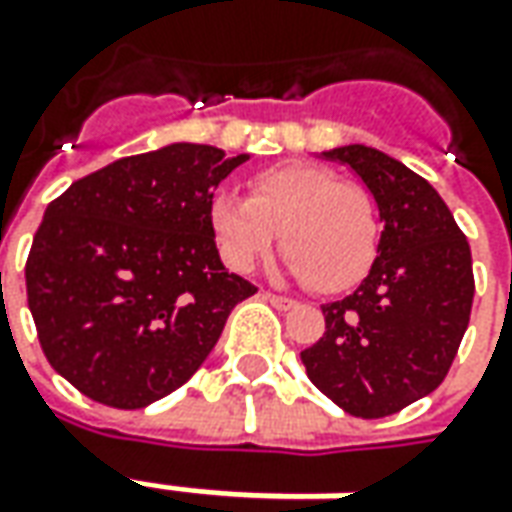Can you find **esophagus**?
Wrapping results in <instances>:
<instances>
[{
  "label": "esophagus",
  "mask_w": 512,
  "mask_h": 512,
  "mask_svg": "<svg viewBox=\"0 0 512 512\" xmlns=\"http://www.w3.org/2000/svg\"><path fill=\"white\" fill-rule=\"evenodd\" d=\"M260 297H263L266 302H271L274 308H280V311H288V308H294V305H297L294 300H288V297H280V294H271V291H263Z\"/></svg>",
  "instance_id": "1"
}]
</instances>
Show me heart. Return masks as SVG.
<instances>
[{"instance_id":"obj_1","label":"heart","mask_w":512,"mask_h":512,"mask_svg":"<svg viewBox=\"0 0 512 512\" xmlns=\"http://www.w3.org/2000/svg\"><path fill=\"white\" fill-rule=\"evenodd\" d=\"M207 218L218 255L232 271L255 269L280 232L283 269L325 294L353 288L378 252L373 196L314 162L257 170L249 198L221 190L210 198Z\"/></svg>"}]
</instances>
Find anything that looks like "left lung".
<instances>
[{
	"label": "left lung",
	"instance_id": "1",
	"mask_svg": "<svg viewBox=\"0 0 512 512\" xmlns=\"http://www.w3.org/2000/svg\"><path fill=\"white\" fill-rule=\"evenodd\" d=\"M322 156L373 193L384 232L356 291L322 305L325 333L302 364L347 415H395L440 387L457 356L474 302L471 246L440 193L403 162L367 145Z\"/></svg>",
	"mask_w": 512,
	"mask_h": 512
}]
</instances>
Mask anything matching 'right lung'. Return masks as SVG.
Returning <instances> with one entry per match:
<instances>
[{"label": "right lung", "mask_w": 512, "mask_h": 512, "mask_svg": "<svg viewBox=\"0 0 512 512\" xmlns=\"http://www.w3.org/2000/svg\"><path fill=\"white\" fill-rule=\"evenodd\" d=\"M249 154L170 142L69 184L27 257V305L52 370L86 398L142 409L210 356L257 288L215 249L210 198Z\"/></svg>", "instance_id": "add662e5"}]
</instances>
